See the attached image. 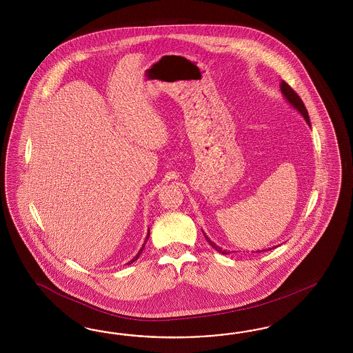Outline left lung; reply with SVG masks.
<instances>
[{"mask_svg": "<svg viewBox=\"0 0 353 353\" xmlns=\"http://www.w3.org/2000/svg\"><path fill=\"white\" fill-rule=\"evenodd\" d=\"M281 90H282V93H283V96L286 97V99L289 101L290 103L292 105V106L295 107L298 111H299L300 114L304 117L305 119V121L308 123L310 125V117H308V111H307V108L304 106V102L301 101V98H300L299 94L291 88V86L286 83V81H282L281 83ZM204 234V233H203ZM204 238L207 239V242L211 245V246L214 247V250L217 251V252H220V254H224L226 255L228 252L226 251H223V248H220L219 246H216L214 242L207 236V235L204 234Z\"/></svg>", "mask_w": 353, "mask_h": 353, "instance_id": "1", "label": "left lung"}]
</instances>
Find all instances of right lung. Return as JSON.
Returning a JSON list of instances; mask_svg holds the SVG:
<instances>
[{
  "label": "right lung",
  "mask_w": 353,
  "mask_h": 353,
  "mask_svg": "<svg viewBox=\"0 0 353 353\" xmlns=\"http://www.w3.org/2000/svg\"><path fill=\"white\" fill-rule=\"evenodd\" d=\"M149 235H150V233H149V234H148V238H149ZM142 250H143V247H142V248H141V250H139V254H137V255H136V257H133V259H132V260H130V263H133V261H136V260H137V259H139V255H141V252H142ZM130 263H129V264H130Z\"/></svg>",
  "instance_id": "1"
}]
</instances>
